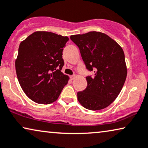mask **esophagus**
I'll return each instance as SVG.
<instances>
[{"instance_id": "esophagus-1", "label": "esophagus", "mask_w": 148, "mask_h": 148, "mask_svg": "<svg viewBox=\"0 0 148 148\" xmlns=\"http://www.w3.org/2000/svg\"><path fill=\"white\" fill-rule=\"evenodd\" d=\"M71 79L72 80H73V79H75V75H72V76H71Z\"/></svg>"}]
</instances>
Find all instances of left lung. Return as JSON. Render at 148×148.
Masks as SVG:
<instances>
[{
  "label": "left lung",
  "mask_w": 148,
  "mask_h": 148,
  "mask_svg": "<svg viewBox=\"0 0 148 148\" xmlns=\"http://www.w3.org/2000/svg\"><path fill=\"white\" fill-rule=\"evenodd\" d=\"M77 45L83 61L93 77L87 76V88L77 93L81 106L89 110H100L114 101L121 91L127 67L123 49L106 34L91 31L70 37Z\"/></svg>",
  "instance_id": "1"
}]
</instances>
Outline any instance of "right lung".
<instances>
[{
    "instance_id": "1",
    "label": "right lung",
    "mask_w": 148,
    "mask_h": 148,
    "mask_svg": "<svg viewBox=\"0 0 148 148\" xmlns=\"http://www.w3.org/2000/svg\"><path fill=\"white\" fill-rule=\"evenodd\" d=\"M67 37L37 31L21 42L15 61L17 78L29 99L50 104L58 99L69 77L61 72Z\"/></svg>"
}]
</instances>
